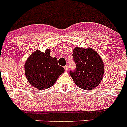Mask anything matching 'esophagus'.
I'll use <instances>...</instances> for the list:
<instances>
[{
  "instance_id": "esophagus-1",
  "label": "esophagus",
  "mask_w": 127,
  "mask_h": 127,
  "mask_svg": "<svg viewBox=\"0 0 127 127\" xmlns=\"http://www.w3.org/2000/svg\"><path fill=\"white\" fill-rule=\"evenodd\" d=\"M68 66H67V65H65V66L64 67V70H65V71H67V70H68Z\"/></svg>"
}]
</instances>
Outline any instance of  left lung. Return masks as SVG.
Returning <instances> with one entry per match:
<instances>
[{"label":"left lung","mask_w":127,"mask_h":127,"mask_svg":"<svg viewBox=\"0 0 127 127\" xmlns=\"http://www.w3.org/2000/svg\"><path fill=\"white\" fill-rule=\"evenodd\" d=\"M73 60L76 64L74 71L70 74L77 86L92 90L99 85L104 74V65L100 56L94 49L76 47Z\"/></svg>","instance_id":"left-lung-1"}]
</instances>
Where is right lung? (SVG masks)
<instances>
[{"mask_svg": "<svg viewBox=\"0 0 127 127\" xmlns=\"http://www.w3.org/2000/svg\"><path fill=\"white\" fill-rule=\"evenodd\" d=\"M50 49L45 53L36 50L25 64L27 80L31 86L40 91L53 86L64 71V68L58 64L57 59L50 56Z\"/></svg>", "mask_w": 127, "mask_h": 127, "instance_id": "add662e5", "label": "right lung"}]
</instances>
